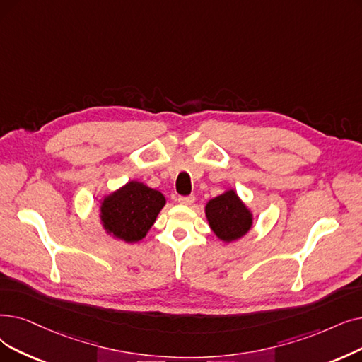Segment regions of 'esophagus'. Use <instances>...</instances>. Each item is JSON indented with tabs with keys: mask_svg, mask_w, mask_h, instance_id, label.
<instances>
[{
	"mask_svg": "<svg viewBox=\"0 0 362 362\" xmlns=\"http://www.w3.org/2000/svg\"><path fill=\"white\" fill-rule=\"evenodd\" d=\"M195 201V197L194 195H189V197H179L177 198V202L182 204V206H191V204H194Z\"/></svg>",
	"mask_w": 362,
	"mask_h": 362,
	"instance_id": "esophagus-1",
	"label": "esophagus"
}]
</instances>
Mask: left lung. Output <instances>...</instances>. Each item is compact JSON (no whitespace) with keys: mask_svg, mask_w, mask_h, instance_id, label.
<instances>
[{"mask_svg":"<svg viewBox=\"0 0 362 362\" xmlns=\"http://www.w3.org/2000/svg\"><path fill=\"white\" fill-rule=\"evenodd\" d=\"M206 217L216 237L226 244L238 241L253 228L255 216L235 189H226L206 204Z\"/></svg>","mask_w":362,"mask_h":362,"instance_id":"8db88e82","label":"left lung"}]
</instances>
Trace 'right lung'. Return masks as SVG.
I'll list each match as a JSON object with an SVG mask.
<instances>
[{
	"label": "right lung",
	"instance_id": "obj_1",
	"mask_svg": "<svg viewBox=\"0 0 362 362\" xmlns=\"http://www.w3.org/2000/svg\"><path fill=\"white\" fill-rule=\"evenodd\" d=\"M165 197L144 182L130 180L99 201L100 225L118 241H142L165 206Z\"/></svg>",
	"mask_w": 362,
	"mask_h": 362
}]
</instances>
